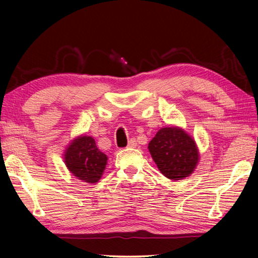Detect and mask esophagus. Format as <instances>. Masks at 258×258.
I'll return each instance as SVG.
<instances>
[{
    "instance_id": "34e87169",
    "label": "esophagus",
    "mask_w": 258,
    "mask_h": 258,
    "mask_svg": "<svg viewBox=\"0 0 258 258\" xmlns=\"http://www.w3.org/2000/svg\"><path fill=\"white\" fill-rule=\"evenodd\" d=\"M127 147H128V148H134V147H137V141H135L134 139H131L130 141H128V145H127Z\"/></svg>"
}]
</instances>
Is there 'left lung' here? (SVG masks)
Instances as JSON below:
<instances>
[{
	"label": "left lung",
	"mask_w": 258,
	"mask_h": 258,
	"mask_svg": "<svg viewBox=\"0 0 258 258\" xmlns=\"http://www.w3.org/2000/svg\"><path fill=\"white\" fill-rule=\"evenodd\" d=\"M161 174L169 180H182L194 172L198 149L191 137L178 127H164L148 146Z\"/></svg>",
	"instance_id": "obj_1"
}]
</instances>
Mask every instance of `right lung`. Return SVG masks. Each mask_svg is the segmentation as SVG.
Instances as JSON below:
<instances>
[{
  "instance_id": "right-lung-1",
  "label": "right lung",
  "mask_w": 258,
  "mask_h": 258,
  "mask_svg": "<svg viewBox=\"0 0 258 258\" xmlns=\"http://www.w3.org/2000/svg\"><path fill=\"white\" fill-rule=\"evenodd\" d=\"M64 163L77 178L95 183L100 180L107 165V156L98 149L93 138L80 137L74 140L64 155Z\"/></svg>"
}]
</instances>
